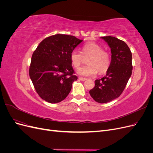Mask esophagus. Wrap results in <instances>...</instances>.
Here are the masks:
<instances>
[{"mask_svg":"<svg viewBox=\"0 0 153 153\" xmlns=\"http://www.w3.org/2000/svg\"><path fill=\"white\" fill-rule=\"evenodd\" d=\"M78 79H79L81 81H85V80H87L85 78H83V77H79V78H78Z\"/></svg>","mask_w":153,"mask_h":153,"instance_id":"obj_1","label":"esophagus"}]
</instances>
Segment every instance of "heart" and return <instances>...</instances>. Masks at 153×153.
Here are the masks:
<instances>
[{
	"label": "heart",
	"instance_id": "obj_1",
	"mask_svg": "<svg viewBox=\"0 0 153 153\" xmlns=\"http://www.w3.org/2000/svg\"><path fill=\"white\" fill-rule=\"evenodd\" d=\"M87 58L88 65L80 68L77 70L79 75L84 76H94L98 73H104L110 65V56L106 51L103 50L100 45L95 43H87L82 48V53L74 50L70 54V61L73 66L77 69Z\"/></svg>",
	"mask_w": 153,
	"mask_h": 153
}]
</instances>
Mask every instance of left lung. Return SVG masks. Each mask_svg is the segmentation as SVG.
<instances>
[{"label": "left lung", "mask_w": 153, "mask_h": 153, "mask_svg": "<svg viewBox=\"0 0 153 153\" xmlns=\"http://www.w3.org/2000/svg\"><path fill=\"white\" fill-rule=\"evenodd\" d=\"M111 49L110 65L105 76L95 80L89 93L96 102L105 103L122 94L132 73V54L124 41L113 36L101 37Z\"/></svg>", "instance_id": "left-lung-1"}]
</instances>
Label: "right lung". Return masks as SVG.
I'll return each instance as SVG.
<instances>
[{"mask_svg":"<svg viewBox=\"0 0 153 153\" xmlns=\"http://www.w3.org/2000/svg\"><path fill=\"white\" fill-rule=\"evenodd\" d=\"M83 40L75 36L55 34L44 39L32 55L29 76L43 100L57 103L65 99L78 79L70 54Z\"/></svg>","mask_w":153,"mask_h":153,"instance_id":"right-lung-1","label":"right lung"}]
</instances>
